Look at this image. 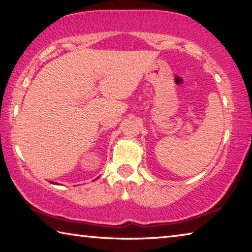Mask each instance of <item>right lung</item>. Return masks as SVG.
I'll return each instance as SVG.
<instances>
[{
	"label": "right lung",
	"instance_id": "1",
	"mask_svg": "<svg viewBox=\"0 0 252 252\" xmlns=\"http://www.w3.org/2000/svg\"><path fill=\"white\" fill-rule=\"evenodd\" d=\"M51 183H52V184H54V185H57V184H56V183H53V182H51Z\"/></svg>",
	"mask_w": 252,
	"mask_h": 252
}]
</instances>
